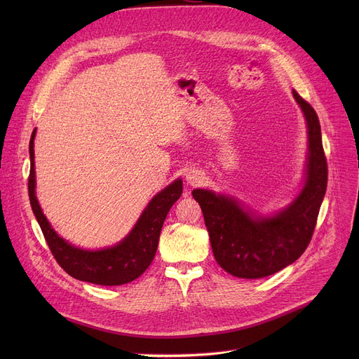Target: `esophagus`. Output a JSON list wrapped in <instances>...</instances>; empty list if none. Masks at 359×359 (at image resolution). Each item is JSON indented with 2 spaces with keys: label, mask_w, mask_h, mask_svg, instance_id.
Here are the masks:
<instances>
[{
  "label": "esophagus",
  "mask_w": 359,
  "mask_h": 359,
  "mask_svg": "<svg viewBox=\"0 0 359 359\" xmlns=\"http://www.w3.org/2000/svg\"><path fill=\"white\" fill-rule=\"evenodd\" d=\"M184 179H186L187 184L196 186L203 180V175L201 173V170H198V168H189L184 175Z\"/></svg>",
  "instance_id": "1"
}]
</instances>
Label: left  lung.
<instances>
[{
    "instance_id": "8db88e82",
    "label": "left lung",
    "mask_w": 359,
    "mask_h": 359,
    "mask_svg": "<svg viewBox=\"0 0 359 359\" xmlns=\"http://www.w3.org/2000/svg\"><path fill=\"white\" fill-rule=\"evenodd\" d=\"M307 125L304 182L288 206L260 215L237 198L195 189L218 265L237 278L259 279L279 272L303 255L311 240L327 187L322 129L314 109L292 90Z\"/></svg>"
}]
</instances>
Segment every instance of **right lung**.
I'll return each instance as SVG.
<instances>
[{
    "instance_id": "1",
    "label": "right lung",
    "mask_w": 359,
    "mask_h": 359,
    "mask_svg": "<svg viewBox=\"0 0 359 359\" xmlns=\"http://www.w3.org/2000/svg\"><path fill=\"white\" fill-rule=\"evenodd\" d=\"M34 137L32 132L29 144L30 176L29 198L33 214L39 222L48 246L60 263V266L72 278L91 282L96 285H123L141 276L153 262L163 222L173 203L180 198L183 191L182 179L165 186L148 202L134 227L118 244L99 250H87L74 246L56 233L45 217L39 201L36 196V172H34Z\"/></svg>"
}]
</instances>
